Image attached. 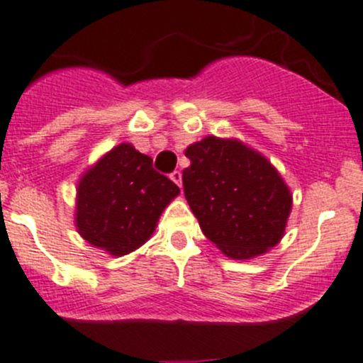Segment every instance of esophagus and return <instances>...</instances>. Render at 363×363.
I'll return each instance as SVG.
<instances>
[{
    "label": "esophagus",
    "instance_id": "34e87169",
    "mask_svg": "<svg viewBox=\"0 0 363 363\" xmlns=\"http://www.w3.org/2000/svg\"><path fill=\"white\" fill-rule=\"evenodd\" d=\"M170 179L175 182V184L179 186V188H181V186H182V174H181V172L174 170V172H172V174H170Z\"/></svg>",
    "mask_w": 363,
    "mask_h": 363
}]
</instances>
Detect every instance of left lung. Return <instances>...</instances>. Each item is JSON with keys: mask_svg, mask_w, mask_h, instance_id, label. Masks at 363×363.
<instances>
[{"mask_svg": "<svg viewBox=\"0 0 363 363\" xmlns=\"http://www.w3.org/2000/svg\"><path fill=\"white\" fill-rule=\"evenodd\" d=\"M186 156L191 162L182 172L186 200L217 249L242 261L280 242L292 194L261 152L208 135L188 146Z\"/></svg>", "mask_w": 363, "mask_h": 363, "instance_id": "1", "label": "left lung"}]
</instances>
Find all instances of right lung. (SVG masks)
<instances>
[{
	"label": "right lung",
	"mask_w": 363,
	"mask_h": 363,
	"mask_svg": "<svg viewBox=\"0 0 363 363\" xmlns=\"http://www.w3.org/2000/svg\"><path fill=\"white\" fill-rule=\"evenodd\" d=\"M181 189L152 169V160L123 143L83 174L76 194V230L111 255H127L151 238Z\"/></svg>",
	"instance_id": "right-lung-1"
}]
</instances>
